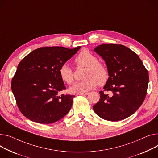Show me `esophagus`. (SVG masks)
Segmentation results:
<instances>
[{"label":"esophagus","instance_id":"obj_1","mask_svg":"<svg viewBox=\"0 0 158 158\" xmlns=\"http://www.w3.org/2000/svg\"><path fill=\"white\" fill-rule=\"evenodd\" d=\"M88 94H89V93H88V92H86V93H79V95H81V96H86V95H88Z\"/></svg>","mask_w":158,"mask_h":158}]
</instances>
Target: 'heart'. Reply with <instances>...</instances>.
I'll list each match as a JSON object with an SVG mask.
<instances>
[{"mask_svg":"<svg viewBox=\"0 0 158 158\" xmlns=\"http://www.w3.org/2000/svg\"><path fill=\"white\" fill-rule=\"evenodd\" d=\"M75 61L77 65L85 67L86 69L83 74V79H85L75 83L70 88L72 93H86L95 87L98 84L100 86H103L109 81V72L107 67L99 62L98 58L88 50H82ZM59 75L61 79L67 85H71L74 81L73 70L67 64H63L60 67Z\"/></svg>","mask_w":158,"mask_h":158,"instance_id":"1","label":"heart"}]
</instances>
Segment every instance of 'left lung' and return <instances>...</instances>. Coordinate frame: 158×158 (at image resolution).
Masks as SVG:
<instances>
[{
    "instance_id": "1",
    "label": "left lung",
    "mask_w": 158,
    "mask_h": 158,
    "mask_svg": "<svg viewBox=\"0 0 158 158\" xmlns=\"http://www.w3.org/2000/svg\"><path fill=\"white\" fill-rule=\"evenodd\" d=\"M103 59L109 79L100 91V100L93 106L99 117L110 121L126 119L143 102L148 90L149 73L139 56L121 44H102L94 49Z\"/></svg>"
}]
</instances>
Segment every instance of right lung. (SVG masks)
<instances>
[{
	"mask_svg": "<svg viewBox=\"0 0 158 158\" xmlns=\"http://www.w3.org/2000/svg\"><path fill=\"white\" fill-rule=\"evenodd\" d=\"M80 48L43 47L20 61L12 79L11 89L24 116L37 123L51 124L68 114L75 96L59 94L66 89L59 69Z\"/></svg>",
	"mask_w": 158,
	"mask_h": 158,
	"instance_id": "obj_1",
	"label": "right lung"
}]
</instances>
